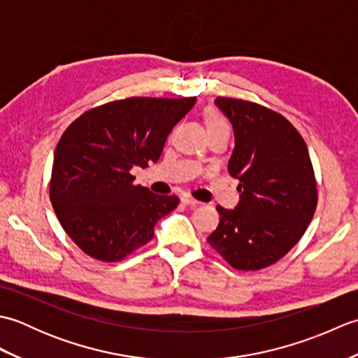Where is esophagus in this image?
<instances>
[{
  "label": "esophagus",
  "mask_w": 358,
  "mask_h": 358,
  "mask_svg": "<svg viewBox=\"0 0 358 358\" xmlns=\"http://www.w3.org/2000/svg\"><path fill=\"white\" fill-rule=\"evenodd\" d=\"M181 201H183L185 204H187V206H191V208H195V206H199V204H200L199 200H195V199H192V196H189V195H185L183 199H181Z\"/></svg>",
  "instance_id": "esophagus-1"
}]
</instances>
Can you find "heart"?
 Returning a JSON list of instances; mask_svg holds the SVG:
<instances>
[{"label": "heart", "instance_id": "obj_1", "mask_svg": "<svg viewBox=\"0 0 358 358\" xmlns=\"http://www.w3.org/2000/svg\"><path fill=\"white\" fill-rule=\"evenodd\" d=\"M204 121H206L208 132L217 131V129H222V127H227L226 120L222 115H220V112H217L215 109L206 110V115H204Z\"/></svg>", "mask_w": 358, "mask_h": 358}]
</instances>
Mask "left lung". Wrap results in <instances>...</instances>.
Here are the masks:
<instances>
[{
    "label": "left lung",
    "instance_id": "obj_1",
    "mask_svg": "<svg viewBox=\"0 0 358 358\" xmlns=\"http://www.w3.org/2000/svg\"><path fill=\"white\" fill-rule=\"evenodd\" d=\"M229 118L235 148L227 171L240 181L234 210L217 206L212 249L238 271L277 263L306 232L318 192L308 146L281 113L252 101L218 96Z\"/></svg>",
    "mask_w": 358,
    "mask_h": 358
}]
</instances>
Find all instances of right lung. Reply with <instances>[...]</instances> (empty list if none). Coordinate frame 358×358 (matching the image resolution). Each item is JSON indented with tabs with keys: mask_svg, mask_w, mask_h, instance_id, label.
Wrapping results in <instances>:
<instances>
[{
	"mask_svg": "<svg viewBox=\"0 0 358 358\" xmlns=\"http://www.w3.org/2000/svg\"><path fill=\"white\" fill-rule=\"evenodd\" d=\"M195 96H132L86 110L69 124L53 157L49 195L66 234L86 255L115 263L154 238L177 195L134 185V166L162 155L167 135Z\"/></svg>",
	"mask_w": 358,
	"mask_h": 358,
	"instance_id": "add662e5",
	"label": "right lung"
}]
</instances>
